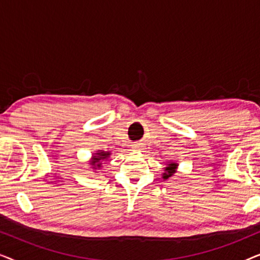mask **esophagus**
Wrapping results in <instances>:
<instances>
[{"label":"esophagus","instance_id":"34e87169","mask_svg":"<svg viewBox=\"0 0 260 260\" xmlns=\"http://www.w3.org/2000/svg\"><path fill=\"white\" fill-rule=\"evenodd\" d=\"M135 150H136V151H138V150H141V147H140V145H135Z\"/></svg>","mask_w":260,"mask_h":260}]
</instances>
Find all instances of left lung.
Listing matches in <instances>:
<instances>
[{"mask_svg": "<svg viewBox=\"0 0 260 260\" xmlns=\"http://www.w3.org/2000/svg\"><path fill=\"white\" fill-rule=\"evenodd\" d=\"M177 166H179V165H177V163H175V162H169L168 166L166 167L165 173H163V175H162L163 180H167V179H169L170 176H173L176 172Z\"/></svg>", "mask_w": 260, "mask_h": 260, "instance_id": "1", "label": "left lung"}]
</instances>
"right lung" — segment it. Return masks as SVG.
Wrapping results in <instances>:
<instances>
[{
  "mask_svg": "<svg viewBox=\"0 0 260 260\" xmlns=\"http://www.w3.org/2000/svg\"><path fill=\"white\" fill-rule=\"evenodd\" d=\"M111 155V152H105L102 150H98V152H94L91 159V166L93 169H99L103 165V161L109 158V156Z\"/></svg>",
  "mask_w": 260,
  "mask_h": 260,
  "instance_id": "right-lung-1",
  "label": "right lung"
}]
</instances>
